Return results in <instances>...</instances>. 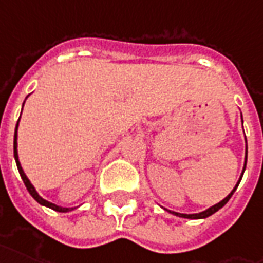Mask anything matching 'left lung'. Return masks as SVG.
<instances>
[{"label": "left lung", "instance_id": "1", "mask_svg": "<svg viewBox=\"0 0 263 263\" xmlns=\"http://www.w3.org/2000/svg\"><path fill=\"white\" fill-rule=\"evenodd\" d=\"M247 152H248V151H247ZM246 160H247V159H246ZM246 166H247V161H246ZM246 166H244V170H246ZM242 174H244V173H242ZM241 178H242V176L240 177V180H238V182H237V185H235L234 190H233V191H231L229 195L226 196L223 201L219 202V203H216V205L212 206V208H209L208 211L201 212V213H195V215H184V213H177V212H171V211H168V212H170V213H173V215L180 216V217H185V219H205V217H208V216H211V215H213V213H216V212L219 211V209H221V208H223V206H224L226 203L229 202V199L231 198V195L234 194V191L237 190V186H238V184H240Z\"/></svg>", "mask_w": 263, "mask_h": 263}]
</instances>
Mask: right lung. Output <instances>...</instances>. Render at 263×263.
Instances as JSON below:
<instances>
[{
  "label": "right lung",
  "mask_w": 263,
  "mask_h": 263,
  "mask_svg": "<svg viewBox=\"0 0 263 263\" xmlns=\"http://www.w3.org/2000/svg\"><path fill=\"white\" fill-rule=\"evenodd\" d=\"M16 129H17V124H16V128H15V137H13V156H15V160H16V166H17V170H19V174H21V177H22L23 182H25V185H26V188H28L29 194L36 199V201L40 203V205L43 206H47V208H50V209H52V211H57V212H69L72 211L73 208H61V206H57L54 205V203H51V202L46 201V199H43L42 196L39 195L37 192H36V190H34V186L30 184V181L28 180V177H26V174L23 173L22 167H21V163H19V159H17V151H16Z\"/></svg>",
  "instance_id": "1"
}]
</instances>
